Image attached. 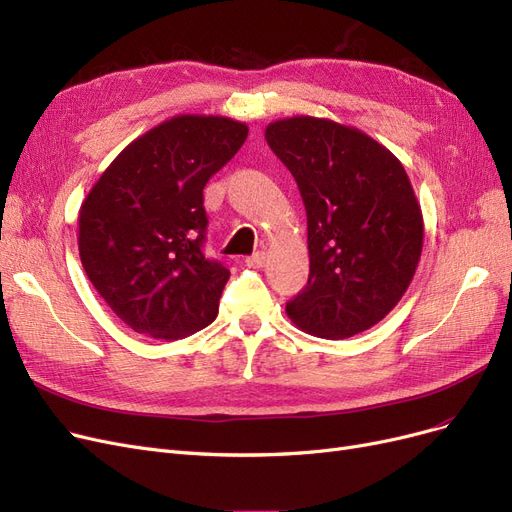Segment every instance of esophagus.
I'll return each mask as SVG.
<instances>
[{"label": "esophagus", "mask_w": 512, "mask_h": 512, "mask_svg": "<svg viewBox=\"0 0 512 512\" xmlns=\"http://www.w3.org/2000/svg\"><path fill=\"white\" fill-rule=\"evenodd\" d=\"M246 266H249V268H261L263 266V263H266V255H263V253H253L251 257H246Z\"/></svg>", "instance_id": "obj_1"}]
</instances>
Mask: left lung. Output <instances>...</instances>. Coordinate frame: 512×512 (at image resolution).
<instances>
[{
	"label": "left lung",
	"mask_w": 512,
	"mask_h": 512,
	"mask_svg": "<svg viewBox=\"0 0 512 512\" xmlns=\"http://www.w3.org/2000/svg\"><path fill=\"white\" fill-rule=\"evenodd\" d=\"M308 215V285L287 314L316 337L371 329L401 301L422 255L424 219L390 149L363 130L295 116L266 128Z\"/></svg>",
	"instance_id": "left-lung-1"
}]
</instances>
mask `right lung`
<instances>
[{
  "label": "right lung",
  "mask_w": 512,
  "mask_h": 512,
  "mask_svg": "<svg viewBox=\"0 0 512 512\" xmlns=\"http://www.w3.org/2000/svg\"><path fill=\"white\" fill-rule=\"evenodd\" d=\"M249 135L223 116H175L126 145L80 208V259L124 325L181 339L211 325L230 270L202 253V189Z\"/></svg>",
  "instance_id": "1"
}]
</instances>
